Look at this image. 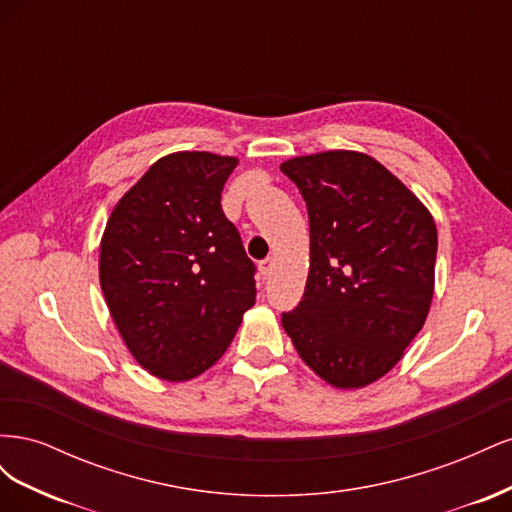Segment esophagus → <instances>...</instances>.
<instances>
[{"mask_svg":"<svg viewBox=\"0 0 512 512\" xmlns=\"http://www.w3.org/2000/svg\"><path fill=\"white\" fill-rule=\"evenodd\" d=\"M271 271H273V258H265V260L260 262V273L267 280V277L271 275Z\"/></svg>","mask_w":512,"mask_h":512,"instance_id":"34e87169","label":"esophagus"}]
</instances>
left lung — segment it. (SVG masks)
Listing matches in <instances>:
<instances>
[{"label": "left lung", "instance_id": "1", "mask_svg": "<svg viewBox=\"0 0 512 512\" xmlns=\"http://www.w3.org/2000/svg\"><path fill=\"white\" fill-rule=\"evenodd\" d=\"M309 215V275L282 327L335 389H363L401 361L427 320L438 230L429 209L367 153L282 162Z\"/></svg>", "mask_w": 512, "mask_h": 512}]
</instances>
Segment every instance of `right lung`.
<instances>
[{"instance_id":"right-lung-1","label":"right lung","mask_w":512,"mask_h":512,"mask_svg":"<svg viewBox=\"0 0 512 512\" xmlns=\"http://www.w3.org/2000/svg\"><path fill=\"white\" fill-rule=\"evenodd\" d=\"M239 164L168 153L119 198L100 241V286L115 327L151 376L185 382L230 346L256 303L254 262L220 198Z\"/></svg>"}]
</instances>
